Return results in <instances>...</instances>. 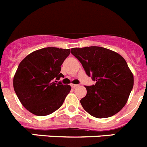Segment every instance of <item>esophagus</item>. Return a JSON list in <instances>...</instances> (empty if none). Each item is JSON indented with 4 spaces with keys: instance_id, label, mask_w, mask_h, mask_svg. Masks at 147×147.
Returning <instances> with one entry per match:
<instances>
[{
    "instance_id": "34e87169",
    "label": "esophagus",
    "mask_w": 147,
    "mask_h": 147,
    "mask_svg": "<svg viewBox=\"0 0 147 147\" xmlns=\"http://www.w3.org/2000/svg\"><path fill=\"white\" fill-rule=\"evenodd\" d=\"M77 84H71V87H73V88H75V87H77Z\"/></svg>"
}]
</instances>
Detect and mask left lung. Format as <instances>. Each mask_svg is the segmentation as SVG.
<instances>
[{
	"instance_id": "obj_1",
	"label": "left lung",
	"mask_w": 147,
	"mask_h": 147,
	"mask_svg": "<svg viewBox=\"0 0 147 147\" xmlns=\"http://www.w3.org/2000/svg\"><path fill=\"white\" fill-rule=\"evenodd\" d=\"M87 76L96 81L86 86L87 95L80 103L83 109L96 118H107L125 106L133 87V74L119 54L100 47L72 48Z\"/></svg>"
}]
</instances>
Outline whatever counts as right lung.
<instances>
[{"instance_id":"add662e5","label":"right lung","mask_w":147,"mask_h":147,"mask_svg":"<svg viewBox=\"0 0 147 147\" xmlns=\"http://www.w3.org/2000/svg\"><path fill=\"white\" fill-rule=\"evenodd\" d=\"M70 53V49L46 47L31 52L20 62L13 86L20 101L30 112L47 116L63 105L71 87L54 80L64 76L60 66Z\"/></svg>"}]
</instances>
